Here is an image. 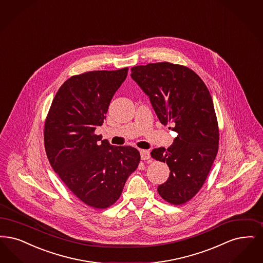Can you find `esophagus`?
Segmentation results:
<instances>
[{
	"instance_id": "34e87169",
	"label": "esophagus",
	"mask_w": 263,
	"mask_h": 263,
	"mask_svg": "<svg viewBox=\"0 0 263 263\" xmlns=\"http://www.w3.org/2000/svg\"><path fill=\"white\" fill-rule=\"evenodd\" d=\"M140 155H141V158L143 160H147V159L151 158V154H149V152L147 151V149H141L140 151Z\"/></svg>"
}]
</instances>
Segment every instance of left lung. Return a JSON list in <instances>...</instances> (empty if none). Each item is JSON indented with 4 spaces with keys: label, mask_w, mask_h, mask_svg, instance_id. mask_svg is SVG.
I'll return each instance as SVG.
<instances>
[{
    "label": "left lung",
    "mask_w": 263,
    "mask_h": 263,
    "mask_svg": "<svg viewBox=\"0 0 263 263\" xmlns=\"http://www.w3.org/2000/svg\"><path fill=\"white\" fill-rule=\"evenodd\" d=\"M131 72L159 121L178 133L168 148H154L151 156L170 169L167 181L158 186L159 196L171 204H184L204 184L218 152L219 129L210 91L198 74L180 64L148 63Z\"/></svg>",
    "instance_id": "8db88e82"
}]
</instances>
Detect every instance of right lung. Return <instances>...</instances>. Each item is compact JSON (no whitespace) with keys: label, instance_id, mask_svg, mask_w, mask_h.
Instances as JSON below:
<instances>
[{"label":"right lung","instance_id":"1","mask_svg":"<svg viewBox=\"0 0 263 263\" xmlns=\"http://www.w3.org/2000/svg\"><path fill=\"white\" fill-rule=\"evenodd\" d=\"M127 72L124 67L71 76L57 92L45 121V149L54 172L95 209L109 208L119 199L141 159L135 147L112 146L95 134Z\"/></svg>","mask_w":263,"mask_h":263}]
</instances>
